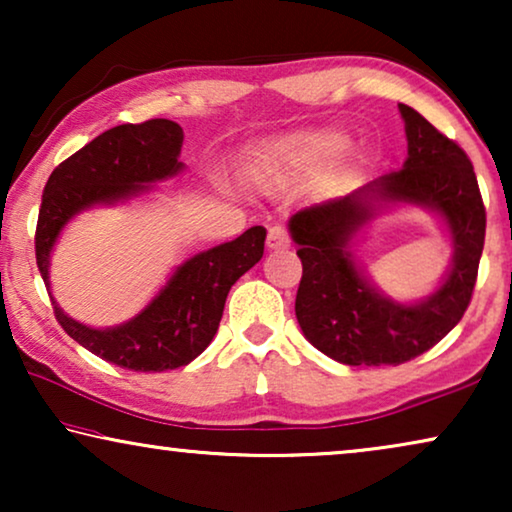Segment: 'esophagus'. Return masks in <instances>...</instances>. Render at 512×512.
<instances>
[{
	"label": "esophagus",
	"mask_w": 512,
	"mask_h": 512,
	"mask_svg": "<svg viewBox=\"0 0 512 512\" xmlns=\"http://www.w3.org/2000/svg\"><path fill=\"white\" fill-rule=\"evenodd\" d=\"M265 244H268V249H289L291 237H289V233H286V228L272 226L268 230V240H265Z\"/></svg>",
	"instance_id": "34e87169"
}]
</instances>
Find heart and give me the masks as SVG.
Segmentation results:
<instances>
[{"label": "heart", "mask_w": 512, "mask_h": 512, "mask_svg": "<svg viewBox=\"0 0 512 512\" xmlns=\"http://www.w3.org/2000/svg\"><path fill=\"white\" fill-rule=\"evenodd\" d=\"M347 139L340 132H307L282 139L256 165L254 177L265 186H277L293 172L317 170L333 163L345 151Z\"/></svg>", "instance_id": "obj_1"}]
</instances>
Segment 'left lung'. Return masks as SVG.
Masks as SVG:
<instances>
[{
    "mask_svg": "<svg viewBox=\"0 0 512 512\" xmlns=\"http://www.w3.org/2000/svg\"><path fill=\"white\" fill-rule=\"evenodd\" d=\"M398 109L408 137L403 170L300 209L289 221L303 263L298 324L319 352L345 366H398L438 345L471 303L485 247L487 214L466 151L408 104ZM396 201L436 208L455 244L444 284L412 306L382 297L348 251L353 235Z\"/></svg>",
    "mask_w": 512,
    "mask_h": 512,
    "instance_id": "1",
    "label": "left lung"
}]
</instances>
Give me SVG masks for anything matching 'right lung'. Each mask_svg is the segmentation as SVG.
I'll list each match as a JSON object with an SVG mask.
<instances>
[{
  "label": "right lung",
  "instance_id": "add662e5",
  "mask_svg": "<svg viewBox=\"0 0 512 512\" xmlns=\"http://www.w3.org/2000/svg\"><path fill=\"white\" fill-rule=\"evenodd\" d=\"M184 130L167 118L116 125L55 167L41 195L34 235L37 265L46 289L51 249L74 214L93 205H114L174 177ZM265 228L254 226L237 240L200 251L179 265L156 298L116 328H90L67 317L53 300L58 324L69 338L114 366L163 373L205 352L219 328L228 291L263 256Z\"/></svg>",
  "mask_w": 512,
  "mask_h": 512
}]
</instances>
